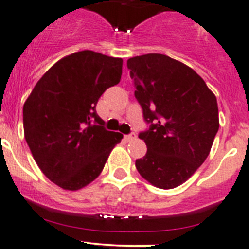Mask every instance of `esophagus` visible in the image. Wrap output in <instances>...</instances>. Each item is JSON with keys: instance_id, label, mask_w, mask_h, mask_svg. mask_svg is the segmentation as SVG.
<instances>
[{"instance_id": "34e87169", "label": "esophagus", "mask_w": 249, "mask_h": 249, "mask_svg": "<svg viewBox=\"0 0 249 249\" xmlns=\"http://www.w3.org/2000/svg\"><path fill=\"white\" fill-rule=\"evenodd\" d=\"M137 137V135L135 134V132H131V134H129V135H125V140H126V141H132V140H135Z\"/></svg>"}]
</instances>
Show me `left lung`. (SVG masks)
<instances>
[{
    "label": "left lung",
    "mask_w": 249,
    "mask_h": 249,
    "mask_svg": "<svg viewBox=\"0 0 249 249\" xmlns=\"http://www.w3.org/2000/svg\"><path fill=\"white\" fill-rule=\"evenodd\" d=\"M135 97L146 124L139 134L147 146L137 171L159 189L185 182L203 164L219 130L218 102L203 79L165 54L127 59Z\"/></svg>",
    "instance_id": "8db88e82"
}]
</instances>
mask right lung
<instances>
[{"mask_svg": "<svg viewBox=\"0 0 249 249\" xmlns=\"http://www.w3.org/2000/svg\"><path fill=\"white\" fill-rule=\"evenodd\" d=\"M122 71V58L80 51L51 67L24 103L26 143L41 171L62 189L75 191L95 180L122 141L96 112Z\"/></svg>", "mask_w": 249, "mask_h": 249, "instance_id": "1", "label": "right lung"}]
</instances>
